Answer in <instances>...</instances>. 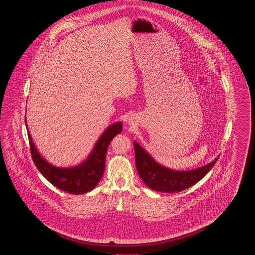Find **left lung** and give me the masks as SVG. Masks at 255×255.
I'll return each mask as SVG.
<instances>
[{"instance_id":"8db88e82","label":"left lung","mask_w":255,"mask_h":255,"mask_svg":"<svg viewBox=\"0 0 255 255\" xmlns=\"http://www.w3.org/2000/svg\"><path fill=\"white\" fill-rule=\"evenodd\" d=\"M135 166L146 185L156 191L174 193L181 192L201 181L214 166L218 158L198 169L177 171L160 165L145 150L133 141Z\"/></svg>"}]
</instances>
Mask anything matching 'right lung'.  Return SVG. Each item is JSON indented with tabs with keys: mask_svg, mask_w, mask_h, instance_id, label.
Returning a JSON list of instances; mask_svg holds the SVG:
<instances>
[{
	"mask_svg": "<svg viewBox=\"0 0 255 255\" xmlns=\"http://www.w3.org/2000/svg\"><path fill=\"white\" fill-rule=\"evenodd\" d=\"M24 122L25 119H24ZM27 128V125H26ZM122 122H117L104 131L94 147V150L82 163L61 168L51 165L37 151L30 133H27L30 153L37 169L55 187L71 194H84L93 190L100 182L104 169L107 150L112 139L122 133Z\"/></svg>",
	"mask_w": 255,
	"mask_h": 255,
	"instance_id": "obj_1",
	"label": "right lung"
}]
</instances>
